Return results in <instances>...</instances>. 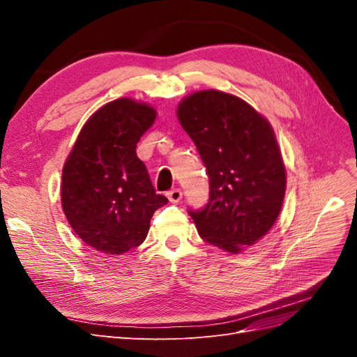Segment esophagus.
Segmentation results:
<instances>
[{"instance_id": "34e87169", "label": "esophagus", "mask_w": 357, "mask_h": 357, "mask_svg": "<svg viewBox=\"0 0 357 357\" xmlns=\"http://www.w3.org/2000/svg\"><path fill=\"white\" fill-rule=\"evenodd\" d=\"M167 197H168V199H169L172 204H177V202H180V199L183 198V192H181L180 189H172V190H169V192L167 193Z\"/></svg>"}]
</instances>
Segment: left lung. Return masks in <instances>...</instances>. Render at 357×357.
Segmentation results:
<instances>
[{"mask_svg":"<svg viewBox=\"0 0 357 357\" xmlns=\"http://www.w3.org/2000/svg\"><path fill=\"white\" fill-rule=\"evenodd\" d=\"M177 117L195 143L210 178V199L189 210L202 240L229 253L253 245L273 228L284 199L286 168L264 116L238 96L199 91Z\"/></svg>","mask_w":357,"mask_h":357,"instance_id":"left-lung-1","label":"left lung"}]
</instances>
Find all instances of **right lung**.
<instances>
[{"instance_id": "1", "label": "right lung", "mask_w": 357, "mask_h": 357, "mask_svg": "<svg viewBox=\"0 0 357 357\" xmlns=\"http://www.w3.org/2000/svg\"><path fill=\"white\" fill-rule=\"evenodd\" d=\"M156 110L119 98L84 123L62 169V210L82 241L105 255L142 244L153 213L168 199L156 193L137 143Z\"/></svg>"}]
</instances>
